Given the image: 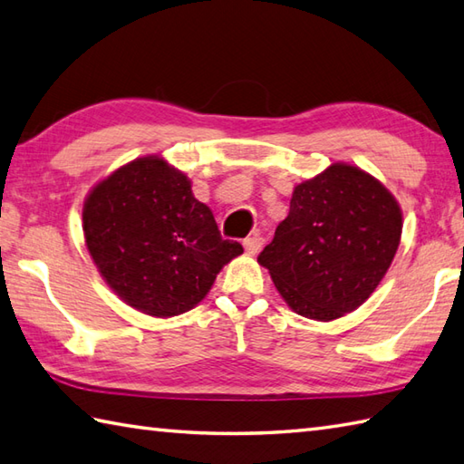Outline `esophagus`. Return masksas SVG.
<instances>
[{
    "label": "esophagus",
    "instance_id": "obj_1",
    "mask_svg": "<svg viewBox=\"0 0 464 464\" xmlns=\"http://www.w3.org/2000/svg\"><path fill=\"white\" fill-rule=\"evenodd\" d=\"M263 243H265V239L261 237V235H253V237H247V239L243 241V247H245V251H247L249 255H255V253L261 251Z\"/></svg>",
    "mask_w": 464,
    "mask_h": 464
}]
</instances>
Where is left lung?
Returning <instances> with one entry per match:
<instances>
[{
    "label": "left lung",
    "mask_w": 464,
    "mask_h": 464,
    "mask_svg": "<svg viewBox=\"0 0 464 464\" xmlns=\"http://www.w3.org/2000/svg\"><path fill=\"white\" fill-rule=\"evenodd\" d=\"M401 231L395 197L359 167L334 163L295 187L287 219L257 261L295 313L333 321L377 289Z\"/></svg>",
    "instance_id": "1"
}]
</instances>
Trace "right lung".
I'll return each instance as SVG.
<instances>
[{
    "label": "right lung",
    "mask_w": 464,
    "mask_h": 464,
    "mask_svg": "<svg viewBox=\"0 0 464 464\" xmlns=\"http://www.w3.org/2000/svg\"><path fill=\"white\" fill-rule=\"evenodd\" d=\"M83 231L107 285L153 317L193 309L243 253L221 237L187 177L160 157L135 160L97 185L83 205Z\"/></svg>",
    "instance_id": "obj_1"
}]
</instances>
